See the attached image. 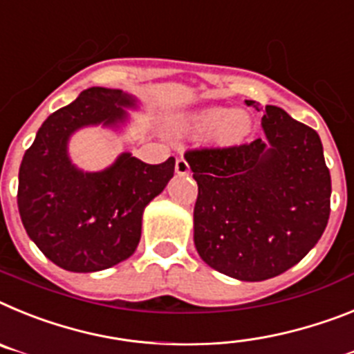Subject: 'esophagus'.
Returning <instances> with one entry per match:
<instances>
[{
	"label": "esophagus",
	"mask_w": 354,
	"mask_h": 354,
	"mask_svg": "<svg viewBox=\"0 0 354 354\" xmlns=\"http://www.w3.org/2000/svg\"><path fill=\"white\" fill-rule=\"evenodd\" d=\"M174 171H176L178 176H187L190 173V167L187 164V160L181 156V158L176 160V165H174Z\"/></svg>",
	"instance_id": "esophagus-1"
}]
</instances>
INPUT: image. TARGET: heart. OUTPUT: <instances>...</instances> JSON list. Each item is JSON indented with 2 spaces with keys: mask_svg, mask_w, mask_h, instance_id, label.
<instances>
[{
  "mask_svg": "<svg viewBox=\"0 0 354 354\" xmlns=\"http://www.w3.org/2000/svg\"><path fill=\"white\" fill-rule=\"evenodd\" d=\"M181 131H194L199 135H212L224 144H235L244 140L251 131V119L242 110L226 106H207L190 113L176 122Z\"/></svg>",
  "mask_w": 354,
  "mask_h": 354,
  "instance_id": "b5f03b06",
  "label": "heart"
}]
</instances>
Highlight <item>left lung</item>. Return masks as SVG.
Listing matches in <instances>:
<instances>
[{"mask_svg": "<svg viewBox=\"0 0 354 354\" xmlns=\"http://www.w3.org/2000/svg\"><path fill=\"white\" fill-rule=\"evenodd\" d=\"M262 130L266 137L251 144L185 155L198 181L196 250L241 281L274 278L301 262L330 217L331 178L317 131L272 104Z\"/></svg>", "mask_w": 354, "mask_h": 354, "instance_id": "1", "label": "left lung"}]
</instances>
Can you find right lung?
Instances as JSON below:
<instances>
[{
	"instance_id": "add662e5",
	"label": "right lung",
	"mask_w": 354,
	"mask_h": 354,
	"mask_svg": "<svg viewBox=\"0 0 354 354\" xmlns=\"http://www.w3.org/2000/svg\"><path fill=\"white\" fill-rule=\"evenodd\" d=\"M142 109L121 88L91 87L51 113L24 153L17 207L21 221L46 258L71 272H97L135 253L146 207L174 176V158L149 165L130 151L109 167L84 171L73 162L76 131L101 126L122 133L130 112Z\"/></svg>"
}]
</instances>
